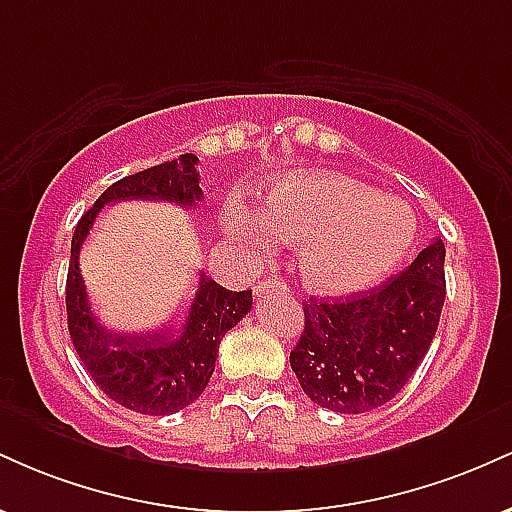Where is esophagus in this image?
Returning <instances> with one entry per match:
<instances>
[{
    "instance_id": "esophagus-1",
    "label": "esophagus",
    "mask_w": 512,
    "mask_h": 512,
    "mask_svg": "<svg viewBox=\"0 0 512 512\" xmlns=\"http://www.w3.org/2000/svg\"><path fill=\"white\" fill-rule=\"evenodd\" d=\"M281 291H286V284L281 279H276V276H272V279H264L255 286L257 298H267V296H272V293H281Z\"/></svg>"
}]
</instances>
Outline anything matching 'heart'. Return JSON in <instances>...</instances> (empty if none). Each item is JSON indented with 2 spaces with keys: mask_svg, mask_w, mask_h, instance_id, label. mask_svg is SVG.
I'll use <instances>...</instances> for the list:
<instances>
[{
  "mask_svg": "<svg viewBox=\"0 0 512 512\" xmlns=\"http://www.w3.org/2000/svg\"><path fill=\"white\" fill-rule=\"evenodd\" d=\"M233 236L262 248L264 233L298 245L303 284L322 296H344L375 284L407 257L416 221L395 199L378 197L346 175L317 173L281 180L255 211L231 219Z\"/></svg>",
  "mask_w": 512,
  "mask_h": 512,
  "instance_id": "1",
  "label": "heart"
}]
</instances>
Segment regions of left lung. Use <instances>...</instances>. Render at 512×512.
I'll return each mask as SVG.
<instances>
[{"label": "left lung", "mask_w": 512, "mask_h": 512, "mask_svg": "<svg viewBox=\"0 0 512 512\" xmlns=\"http://www.w3.org/2000/svg\"><path fill=\"white\" fill-rule=\"evenodd\" d=\"M443 303L440 238L378 289L305 301V327L291 351V368L303 392L339 414L383 407L424 361Z\"/></svg>", "instance_id": "left-lung-1"}]
</instances>
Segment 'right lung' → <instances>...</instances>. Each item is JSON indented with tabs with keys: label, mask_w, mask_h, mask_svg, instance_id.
I'll list each match as a JSON object with an SVG mask.
<instances>
[{
	"label": "right lung",
	"mask_w": 512,
	"mask_h": 512,
	"mask_svg": "<svg viewBox=\"0 0 512 512\" xmlns=\"http://www.w3.org/2000/svg\"><path fill=\"white\" fill-rule=\"evenodd\" d=\"M197 161L195 154H182L175 161L139 170L113 182L81 216L72 238L67 325L74 349L105 395L139 414H175L202 395L214 373L223 334L250 313L252 291H228L202 274L190 313L178 332L117 334L105 330L88 305L86 286L79 272V252L105 204L125 199H161L185 209L197 207L202 199Z\"/></svg>",
	"instance_id": "add662e5"
}]
</instances>
